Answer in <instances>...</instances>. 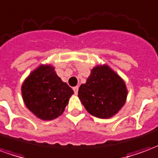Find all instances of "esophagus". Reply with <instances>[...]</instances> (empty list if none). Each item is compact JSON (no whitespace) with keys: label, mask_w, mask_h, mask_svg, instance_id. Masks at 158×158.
I'll return each instance as SVG.
<instances>
[{"label":"esophagus","mask_w":158,"mask_h":158,"mask_svg":"<svg viewBox=\"0 0 158 158\" xmlns=\"http://www.w3.org/2000/svg\"><path fill=\"white\" fill-rule=\"evenodd\" d=\"M78 90H79V87H78V86L73 87V91H74V93H75V94H77V93H78Z\"/></svg>","instance_id":"obj_1"}]
</instances>
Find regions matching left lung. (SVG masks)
<instances>
[{
	"mask_svg": "<svg viewBox=\"0 0 158 158\" xmlns=\"http://www.w3.org/2000/svg\"><path fill=\"white\" fill-rule=\"evenodd\" d=\"M78 93L89 114L99 118H110L125 104L128 89L123 79L113 69L106 64H98L91 69Z\"/></svg>",
	"mask_w": 158,
	"mask_h": 158,
	"instance_id": "1",
	"label": "left lung"
}]
</instances>
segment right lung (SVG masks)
<instances>
[{
    "instance_id": "1",
    "label": "right lung",
    "mask_w": 158,
    "mask_h": 158,
    "mask_svg": "<svg viewBox=\"0 0 158 158\" xmlns=\"http://www.w3.org/2000/svg\"><path fill=\"white\" fill-rule=\"evenodd\" d=\"M25 106L38 118L53 120L62 115L73 94L51 64H40L24 79L21 87Z\"/></svg>"
}]
</instances>
